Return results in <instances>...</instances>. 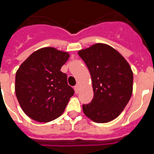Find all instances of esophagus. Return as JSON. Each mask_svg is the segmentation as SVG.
Returning a JSON list of instances; mask_svg holds the SVG:
<instances>
[{"label": "esophagus", "mask_w": 154, "mask_h": 154, "mask_svg": "<svg viewBox=\"0 0 154 154\" xmlns=\"http://www.w3.org/2000/svg\"><path fill=\"white\" fill-rule=\"evenodd\" d=\"M79 89H80L79 85H75L74 90H75V93H76V94H78V93H79Z\"/></svg>", "instance_id": "obj_1"}]
</instances>
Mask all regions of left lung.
Instances as JSON below:
<instances>
[{"label":"left lung","instance_id":"left-lung-1","mask_svg":"<svg viewBox=\"0 0 154 154\" xmlns=\"http://www.w3.org/2000/svg\"><path fill=\"white\" fill-rule=\"evenodd\" d=\"M78 54L91 75L94 98L82 105L86 117L105 123L118 117L133 93L134 74L126 60L109 45L95 44Z\"/></svg>","mask_w":154,"mask_h":154}]
</instances>
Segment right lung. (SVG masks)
I'll use <instances>...</instances> for the list:
<instances>
[{
    "instance_id": "add662e5",
    "label": "right lung",
    "mask_w": 154,
    "mask_h": 154,
    "mask_svg": "<svg viewBox=\"0 0 154 154\" xmlns=\"http://www.w3.org/2000/svg\"><path fill=\"white\" fill-rule=\"evenodd\" d=\"M69 57L66 52L46 47L32 53L16 73L15 93L28 117L49 122L64 112L74 90L60 68Z\"/></svg>"
}]
</instances>
